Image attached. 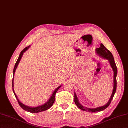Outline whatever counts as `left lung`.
<instances>
[{
  "label": "left lung",
  "mask_w": 128,
  "mask_h": 128,
  "mask_svg": "<svg viewBox=\"0 0 128 128\" xmlns=\"http://www.w3.org/2000/svg\"><path fill=\"white\" fill-rule=\"evenodd\" d=\"M96 54H97L99 56H100V57L104 58L105 59H106V60L108 61L109 63H110V64L112 68V69L114 71V88H113L112 93V94L111 96V97L107 103L105 105L96 108H88L83 106L81 104L80 102H79L76 92H74V102L77 106L82 111H85L86 112H98L103 111L105 110V109L106 108L111 104V101L112 100L115 93H116V88H117L116 78L117 76V68L116 66V63H115L114 62V58L111 52L109 51L105 47V46L102 44V43H101L100 48H96Z\"/></svg>",
  "instance_id": "left-lung-1"
}]
</instances>
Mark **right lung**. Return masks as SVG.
Segmentation results:
<instances>
[{"instance_id": "right-lung-1", "label": "right lung", "mask_w": 128, "mask_h": 128, "mask_svg": "<svg viewBox=\"0 0 128 128\" xmlns=\"http://www.w3.org/2000/svg\"><path fill=\"white\" fill-rule=\"evenodd\" d=\"M30 46H27V47H26V48H25L24 49H23V50H22L20 54V56L19 58H18V60L16 62V63L15 64V66H14V72H13V80H12V90H13V92L14 93V94L16 96V98L17 100H18V104H19V105H20V106L22 108L23 110H24L25 111H28V112H31V113H38V112H42V111H46L48 110L49 108H50L52 105H53V104L54 103V102H55V95L56 94V92H58V89L60 88L62 85H60V86H58V88L56 89L55 91L53 92V93H52V96L50 97L49 99L48 100L47 102H46L45 104H44L43 105H40V106H38L37 107H30V106H26V105L23 104L22 102H21L20 101L19 99H18V98L17 97V95L16 94V93L14 92V73H15V72H16V70L17 69V67H18V64H19L22 58L23 55V54L24 52H26L27 50H28V49H29L30 48Z\"/></svg>"}]
</instances>
